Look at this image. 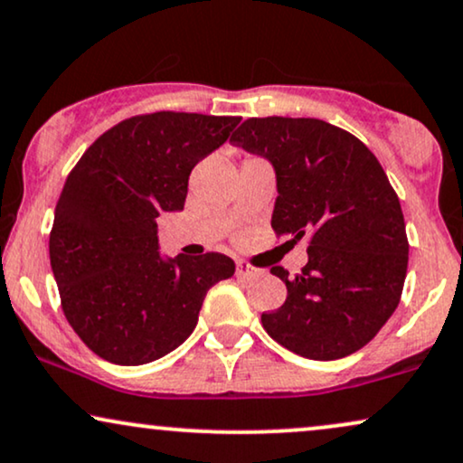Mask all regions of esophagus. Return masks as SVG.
<instances>
[{
    "mask_svg": "<svg viewBox=\"0 0 463 463\" xmlns=\"http://www.w3.org/2000/svg\"><path fill=\"white\" fill-rule=\"evenodd\" d=\"M259 275H262L259 267H251L250 262H245V260H237V278L251 279V278H259Z\"/></svg>",
    "mask_w": 463,
    "mask_h": 463,
    "instance_id": "esophagus-1",
    "label": "esophagus"
}]
</instances>
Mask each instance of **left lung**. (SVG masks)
<instances>
[{"label": "left lung", "mask_w": 463, "mask_h": 463, "mask_svg": "<svg viewBox=\"0 0 463 463\" xmlns=\"http://www.w3.org/2000/svg\"><path fill=\"white\" fill-rule=\"evenodd\" d=\"M231 140L275 168V235L307 237V265L284 306L262 314L275 342L314 361L365 346L395 312L408 269L402 204L359 138L312 117H251Z\"/></svg>", "instance_id": "obj_1"}]
</instances>
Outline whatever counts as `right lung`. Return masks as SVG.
Masks as SVG:
<instances>
[{"label": "right lung", "instance_id": "1", "mask_svg": "<svg viewBox=\"0 0 463 463\" xmlns=\"http://www.w3.org/2000/svg\"><path fill=\"white\" fill-rule=\"evenodd\" d=\"M239 121L175 110L130 117L70 171L49 237L51 267L70 326L102 359L143 365L181 346L207 290L235 273L218 251L162 259L156 220L184 209L192 168Z\"/></svg>", "mask_w": 463, "mask_h": 463}]
</instances>
